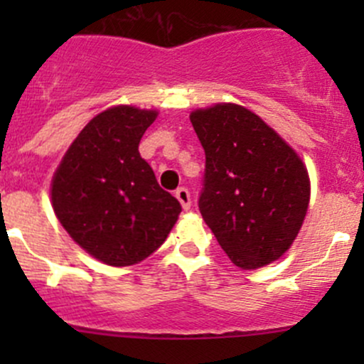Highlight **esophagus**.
I'll list each match as a JSON object with an SVG mask.
<instances>
[{"label": "esophagus", "instance_id": "34e87169", "mask_svg": "<svg viewBox=\"0 0 364 364\" xmlns=\"http://www.w3.org/2000/svg\"><path fill=\"white\" fill-rule=\"evenodd\" d=\"M176 197H178V200L181 203L183 209H185V211H188L190 205H192V199H190L188 188H185V186L178 188V190H176Z\"/></svg>", "mask_w": 364, "mask_h": 364}]
</instances>
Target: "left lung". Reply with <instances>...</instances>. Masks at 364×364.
I'll use <instances>...</instances> for the list:
<instances>
[{
    "mask_svg": "<svg viewBox=\"0 0 364 364\" xmlns=\"http://www.w3.org/2000/svg\"><path fill=\"white\" fill-rule=\"evenodd\" d=\"M190 121L205 153L199 211L218 245L241 269L280 259L310 203L303 160L241 105L197 109Z\"/></svg>",
    "mask_w": 364,
    "mask_h": 364,
    "instance_id": "obj_1",
    "label": "left lung"
}]
</instances>
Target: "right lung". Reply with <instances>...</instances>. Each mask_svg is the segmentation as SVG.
Masks as SVG:
<instances>
[{"mask_svg":"<svg viewBox=\"0 0 364 364\" xmlns=\"http://www.w3.org/2000/svg\"><path fill=\"white\" fill-rule=\"evenodd\" d=\"M156 111L117 105L80 130L54 172L50 199L73 241L109 266H134L167 240L181 204L139 153Z\"/></svg>","mask_w":364,"mask_h":364,"instance_id":"obj_1","label":"right lung"}]
</instances>
